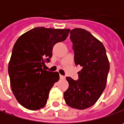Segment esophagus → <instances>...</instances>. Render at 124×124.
<instances>
[{"mask_svg":"<svg viewBox=\"0 0 124 124\" xmlns=\"http://www.w3.org/2000/svg\"><path fill=\"white\" fill-rule=\"evenodd\" d=\"M64 78H65V77H64V76H62V75H61V74L60 75V79H64Z\"/></svg>","mask_w":124,"mask_h":124,"instance_id":"34e87169","label":"esophagus"}]
</instances>
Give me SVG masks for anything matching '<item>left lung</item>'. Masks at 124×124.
<instances>
[{"label": "left lung", "mask_w": 124, "mask_h": 124, "mask_svg": "<svg viewBox=\"0 0 124 124\" xmlns=\"http://www.w3.org/2000/svg\"><path fill=\"white\" fill-rule=\"evenodd\" d=\"M70 34L74 62L82 69L77 81L66 78L69 88L64 98L69 107L84 109L93 105L105 90L109 63L103 44L89 31L76 28Z\"/></svg>", "instance_id": "left-lung-1"}]
</instances>
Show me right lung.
Wrapping results in <instances>:
<instances>
[{"instance_id": "right-lung-1", "label": "right lung", "mask_w": 124, "mask_h": 124, "mask_svg": "<svg viewBox=\"0 0 124 124\" xmlns=\"http://www.w3.org/2000/svg\"><path fill=\"white\" fill-rule=\"evenodd\" d=\"M69 31L36 27L22 34L15 43L8 74L12 93L24 107L37 110L46 105L50 91L60 76L42 66L50 61L53 46L66 40Z\"/></svg>"}]
</instances>
